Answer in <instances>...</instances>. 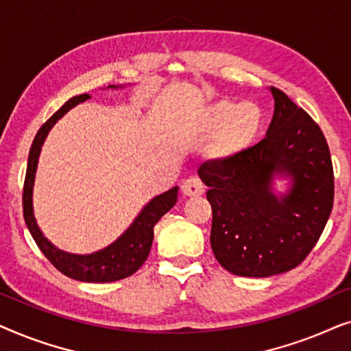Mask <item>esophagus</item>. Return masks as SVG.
<instances>
[{"label":"esophagus","instance_id":"esophagus-1","mask_svg":"<svg viewBox=\"0 0 351 351\" xmlns=\"http://www.w3.org/2000/svg\"><path fill=\"white\" fill-rule=\"evenodd\" d=\"M182 193L185 196H199L204 193V185L201 184L198 177H189L182 184Z\"/></svg>","mask_w":351,"mask_h":351}]
</instances>
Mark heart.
I'll list each match as a JSON object with an SVG mask.
<instances>
[{"label":"heart","mask_w":351,"mask_h":351,"mask_svg":"<svg viewBox=\"0 0 351 351\" xmlns=\"http://www.w3.org/2000/svg\"><path fill=\"white\" fill-rule=\"evenodd\" d=\"M262 126L263 113L258 105L219 100L206 108L199 129L204 134L217 132L209 145V156L213 160H230L252 145Z\"/></svg>","instance_id":"obj_1"}]
</instances>
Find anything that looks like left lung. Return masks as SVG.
Masks as SVG:
<instances>
[{"mask_svg": "<svg viewBox=\"0 0 351 351\" xmlns=\"http://www.w3.org/2000/svg\"><path fill=\"white\" fill-rule=\"evenodd\" d=\"M275 113L265 138L230 160L203 162L213 208L210 247L225 270L268 278L295 268L328 223L334 171L328 142L310 114L270 88ZM276 180H286L285 192Z\"/></svg>", "mask_w": 351, "mask_h": 351, "instance_id": "obj_1", "label": "left lung"}]
</instances>
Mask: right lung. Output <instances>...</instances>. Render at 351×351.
I'll return each instance as SVG.
<instances>
[{
  "label": "right lung",
  "instance_id": "obj_1",
  "mask_svg": "<svg viewBox=\"0 0 351 351\" xmlns=\"http://www.w3.org/2000/svg\"><path fill=\"white\" fill-rule=\"evenodd\" d=\"M124 86L110 84L107 89H123ZM90 99L88 94L75 95L62 105L52 117L40 128L36 132L35 141L32 143L30 153H28L25 184H23V219H25L27 228L35 239L38 247L45 254L52 265L57 270L64 273L65 276L73 278L76 281L84 282H112L123 280L136 273L142 263L147 261L153 243V227L158 220L165 215L177 203V191L179 186H172L171 190L155 196L143 206L132 223L124 230L123 234L114 239L107 247L95 251L93 254H71L56 247L38 227L35 213H33V186H35V177L38 169V160H40L41 148L45 145L47 134L54 124L69 113L76 105Z\"/></svg>",
  "mask_w": 351,
  "mask_h": 351
}]
</instances>
